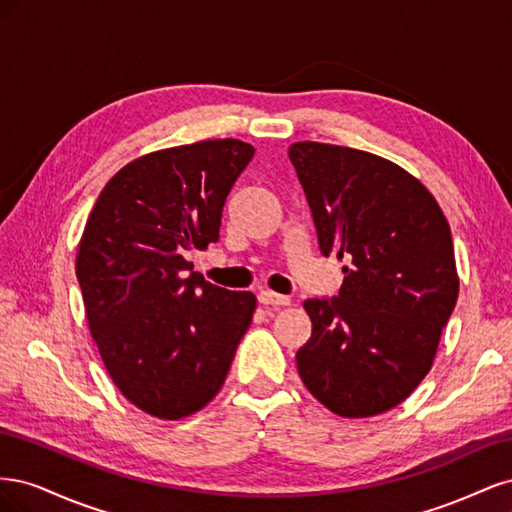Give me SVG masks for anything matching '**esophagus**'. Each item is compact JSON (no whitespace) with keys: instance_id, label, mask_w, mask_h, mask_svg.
<instances>
[{"instance_id":"esophagus-1","label":"esophagus","mask_w":512,"mask_h":512,"mask_svg":"<svg viewBox=\"0 0 512 512\" xmlns=\"http://www.w3.org/2000/svg\"><path fill=\"white\" fill-rule=\"evenodd\" d=\"M258 301L260 305H290V297H284V294H277V292H271V290H262L258 294Z\"/></svg>"}]
</instances>
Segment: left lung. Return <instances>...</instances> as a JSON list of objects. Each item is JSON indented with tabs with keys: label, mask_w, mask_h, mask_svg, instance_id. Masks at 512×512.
I'll list each match as a JSON object with an SVG mask.
<instances>
[{
	"label": "left lung",
	"mask_w": 512,
	"mask_h": 512,
	"mask_svg": "<svg viewBox=\"0 0 512 512\" xmlns=\"http://www.w3.org/2000/svg\"><path fill=\"white\" fill-rule=\"evenodd\" d=\"M320 252L344 260L339 297L307 299L312 337L297 352L307 391L344 418L401 404L436 359L459 294L451 228L408 170L374 153L288 147Z\"/></svg>",
	"instance_id": "obj_1"
}]
</instances>
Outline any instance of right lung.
<instances>
[{
    "label": "right lung",
    "mask_w": 512,
    "mask_h": 512,
    "mask_svg": "<svg viewBox=\"0 0 512 512\" xmlns=\"http://www.w3.org/2000/svg\"><path fill=\"white\" fill-rule=\"evenodd\" d=\"M254 147L237 138L132 160L91 209L76 250L85 314L108 376L138 410L179 421L220 393L256 309L185 260L220 237Z\"/></svg>",
    "instance_id": "obj_1"
}]
</instances>
